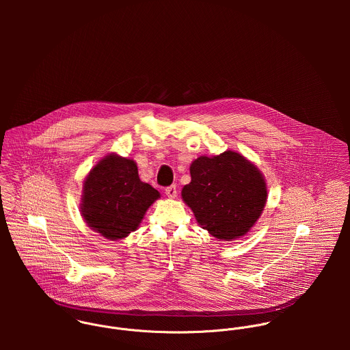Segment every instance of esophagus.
<instances>
[{"mask_svg":"<svg viewBox=\"0 0 350 350\" xmlns=\"http://www.w3.org/2000/svg\"><path fill=\"white\" fill-rule=\"evenodd\" d=\"M165 196L170 198V200H175L176 196H178V191H176V186H170L165 189Z\"/></svg>","mask_w":350,"mask_h":350,"instance_id":"obj_1","label":"esophagus"}]
</instances>
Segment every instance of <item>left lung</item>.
<instances>
[{"label": "left lung", "mask_w": 350, "mask_h": 350, "mask_svg": "<svg viewBox=\"0 0 350 350\" xmlns=\"http://www.w3.org/2000/svg\"><path fill=\"white\" fill-rule=\"evenodd\" d=\"M191 182L182 200L202 229L218 241L245 236L260 218L268 198L261 171L239 152L200 156L190 165Z\"/></svg>", "instance_id": "1"}]
</instances>
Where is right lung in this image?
<instances>
[{"label": "right lung", "mask_w": 350, "mask_h": 350, "mask_svg": "<svg viewBox=\"0 0 350 350\" xmlns=\"http://www.w3.org/2000/svg\"><path fill=\"white\" fill-rule=\"evenodd\" d=\"M160 193L139 178L133 159L109 153L90 170L81 198V214L90 229L117 241L135 232Z\"/></svg>", "instance_id": "1"}]
</instances>
